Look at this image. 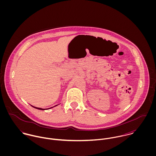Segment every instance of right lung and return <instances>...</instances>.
I'll use <instances>...</instances> for the list:
<instances>
[{
  "label": "right lung",
  "instance_id": "right-lung-1",
  "mask_svg": "<svg viewBox=\"0 0 156 156\" xmlns=\"http://www.w3.org/2000/svg\"><path fill=\"white\" fill-rule=\"evenodd\" d=\"M58 105H56V106H58ZM31 106H32L33 108H35V109H39V110H42V111H44V110H45V109H42V108H36V107H34V106H32L31 105ZM55 106H53V107H55ZM53 107H51V108H48V109H51V108H53Z\"/></svg>",
  "mask_w": 156,
  "mask_h": 156
}]
</instances>
